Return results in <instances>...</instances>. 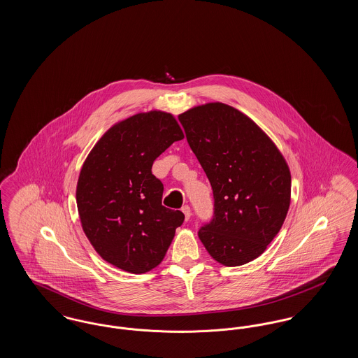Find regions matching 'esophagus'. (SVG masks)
Instances as JSON below:
<instances>
[{"mask_svg": "<svg viewBox=\"0 0 358 358\" xmlns=\"http://www.w3.org/2000/svg\"><path fill=\"white\" fill-rule=\"evenodd\" d=\"M181 210H182V213L185 215V219L189 220V219H190V215H192V213H190V206H189V205H184V206L181 208Z\"/></svg>", "mask_w": 358, "mask_h": 358, "instance_id": "34e87169", "label": "esophagus"}]
</instances>
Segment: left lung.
Instances as JSON below:
<instances>
[{
	"label": "left lung",
	"mask_w": 358,
	"mask_h": 358,
	"mask_svg": "<svg viewBox=\"0 0 358 358\" xmlns=\"http://www.w3.org/2000/svg\"><path fill=\"white\" fill-rule=\"evenodd\" d=\"M178 120L213 190V217L200 228L199 238L224 266L254 260L287 216L286 159L254 120L228 104L197 106Z\"/></svg>",
	"instance_id": "left-lung-1"
}]
</instances>
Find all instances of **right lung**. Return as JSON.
Here are the masks:
<instances>
[{"instance_id": "add662e5", "label": "right lung", "mask_w": 358, "mask_h": 358, "mask_svg": "<svg viewBox=\"0 0 358 358\" xmlns=\"http://www.w3.org/2000/svg\"><path fill=\"white\" fill-rule=\"evenodd\" d=\"M184 133L169 113H139L108 129L85 158L76 204L85 236L106 262L131 273L157 267L184 213L162 205L157 157Z\"/></svg>"}]
</instances>
